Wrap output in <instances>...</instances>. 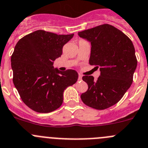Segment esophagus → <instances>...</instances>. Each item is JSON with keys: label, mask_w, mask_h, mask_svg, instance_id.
Masks as SVG:
<instances>
[{"label": "esophagus", "mask_w": 148, "mask_h": 148, "mask_svg": "<svg viewBox=\"0 0 148 148\" xmlns=\"http://www.w3.org/2000/svg\"><path fill=\"white\" fill-rule=\"evenodd\" d=\"M82 76L81 74H79V77H78V80L81 81L82 80Z\"/></svg>", "instance_id": "1"}]
</instances>
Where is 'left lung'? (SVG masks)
Masks as SVG:
<instances>
[{
    "mask_svg": "<svg viewBox=\"0 0 148 148\" xmlns=\"http://www.w3.org/2000/svg\"><path fill=\"white\" fill-rule=\"evenodd\" d=\"M90 42L89 63L99 67L100 76H84L87 91L81 94L86 106L97 110L108 108L119 102L133 82L137 66L135 49L130 38L109 24L78 32Z\"/></svg>",
    "mask_w": 148,
    "mask_h": 148,
    "instance_id": "left-lung-1",
    "label": "left lung"
}]
</instances>
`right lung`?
Returning <instances> with one entry per match:
<instances>
[{
  "instance_id": "1",
  "label": "right lung",
  "mask_w": 148,
  "mask_h": 148,
  "mask_svg": "<svg viewBox=\"0 0 148 148\" xmlns=\"http://www.w3.org/2000/svg\"><path fill=\"white\" fill-rule=\"evenodd\" d=\"M73 36L38 30L21 38L14 47L13 83L23 102L36 112L49 113L60 107L65 89L77 81L75 70L62 72L53 66Z\"/></svg>"
}]
</instances>
